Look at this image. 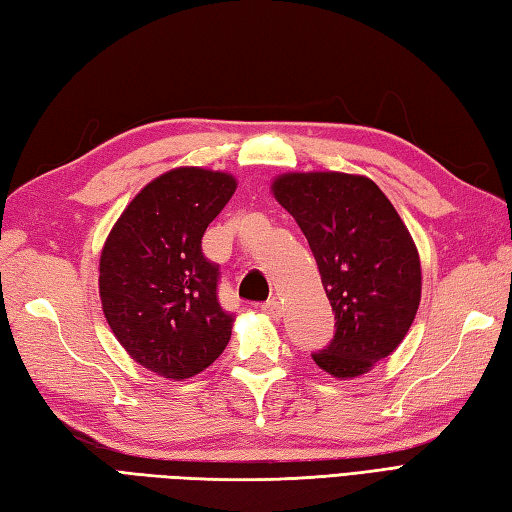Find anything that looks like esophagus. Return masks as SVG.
<instances>
[{"label": "esophagus", "mask_w": 512, "mask_h": 512, "mask_svg": "<svg viewBox=\"0 0 512 512\" xmlns=\"http://www.w3.org/2000/svg\"><path fill=\"white\" fill-rule=\"evenodd\" d=\"M263 311L267 316H271L274 320H278L280 316H283V307H280V302L276 298H271L267 302H263Z\"/></svg>", "instance_id": "obj_1"}]
</instances>
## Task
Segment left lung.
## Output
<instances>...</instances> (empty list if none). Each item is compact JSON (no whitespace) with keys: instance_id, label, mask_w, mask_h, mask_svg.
I'll return each mask as SVG.
<instances>
[{"instance_id":"obj_1","label":"left lung","mask_w":512,"mask_h":512,"mask_svg":"<svg viewBox=\"0 0 512 512\" xmlns=\"http://www.w3.org/2000/svg\"><path fill=\"white\" fill-rule=\"evenodd\" d=\"M271 192L305 234L336 314L333 340L311 358L333 378H358L398 349L420 307L409 229L367 176L289 172Z\"/></svg>"}]
</instances>
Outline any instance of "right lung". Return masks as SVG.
Here are the masks:
<instances>
[{"label": "right lung", "mask_w": 512, "mask_h": 512, "mask_svg": "<svg viewBox=\"0 0 512 512\" xmlns=\"http://www.w3.org/2000/svg\"><path fill=\"white\" fill-rule=\"evenodd\" d=\"M234 192L227 172H165L132 198L103 245V316L130 358L163 378L201 373L232 336L234 316L216 296L221 271L201 241Z\"/></svg>", "instance_id": "1"}]
</instances>
